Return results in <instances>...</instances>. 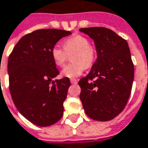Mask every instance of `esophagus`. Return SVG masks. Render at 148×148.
<instances>
[{
	"instance_id": "1",
	"label": "esophagus",
	"mask_w": 148,
	"mask_h": 148,
	"mask_svg": "<svg viewBox=\"0 0 148 148\" xmlns=\"http://www.w3.org/2000/svg\"><path fill=\"white\" fill-rule=\"evenodd\" d=\"M71 82L72 83V84H76V83H77V80L75 79V78H71Z\"/></svg>"
}]
</instances>
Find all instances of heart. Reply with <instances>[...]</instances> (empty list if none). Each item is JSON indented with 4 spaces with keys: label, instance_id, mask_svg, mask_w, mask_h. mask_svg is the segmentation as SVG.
<instances>
[{
    "label": "heart",
    "instance_id": "obj_1",
    "mask_svg": "<svg viewBox=\"0 0 148 148\" xmlns=\"http://www.w3.org/2000/svg\"><path fill=\"white\" fill-rule=\"evenodd\" d=\"M63 46L56 44L52 47L51 55L55 64L62 66L67 58V53L75 52L73 55V63L65 66L61 71L63 77L74 78L82 74L85 67L93 64L96 59V47L91 45L90 40L84 35L77 34L66 38Z\"/></svg>",
    "mask_w": 148,
    "mask_h": 148
}]
</instances>
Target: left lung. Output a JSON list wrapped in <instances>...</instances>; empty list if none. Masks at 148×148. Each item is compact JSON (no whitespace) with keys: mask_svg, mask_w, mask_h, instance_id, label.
Instances as JSON below:
<instances>
[{"mask_svg":"<svg viewBox=\"0 0 148 148\" xmlns=\"http://www.w3.org/2000/svg\"><path fill=\"white\" fill-rule=\"evenodd\" d=\"M93 39L97 59L89 74L80 79V99L86 114L106 121L123 110L132 90L134 66L127 41L105 27L79 29Z\"/></svg>","mask_w":148,"mask_h":148,"instance_id":"8db88e82","label":"left lung"}]
</instances>
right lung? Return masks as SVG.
I'll list each match as a JSON object with an SVG mask.
<instances>
[{"label": "right lung", "mask_w": 148, "mask_h": 148, "mask_svg": "<svg viewBox=\"0 0 148 148\" xmlns=\"http://www.w3.org/2000/svg\"><path fill=\"white\" fill-rule=\"evenodd\" d=\"M70 31L42 29L18 40L8 61L9 90L16 108L30 122L49 126L63 114V102L71 85L68 77L52 81L60 74L52 60V47Z\"/></svg>", "instance_id": "obj_1"}]
</instances>
